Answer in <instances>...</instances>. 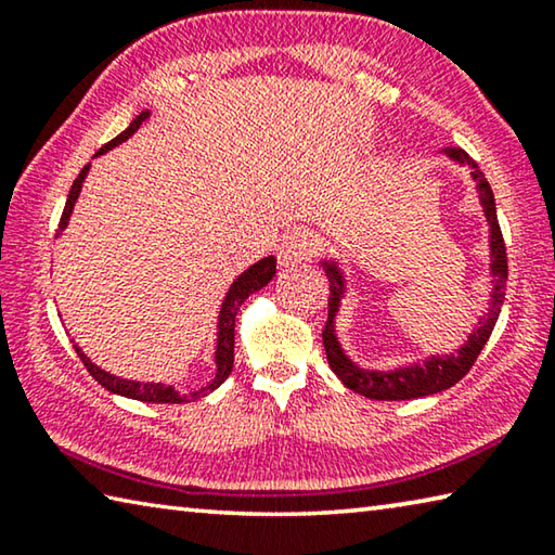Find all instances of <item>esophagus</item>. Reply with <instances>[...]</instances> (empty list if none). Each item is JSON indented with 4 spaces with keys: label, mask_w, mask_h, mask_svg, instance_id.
<instances>
[{
    "label": "esophagus",
    "mask_w": 555,
    "mask_h": 555,
    "mask_svg": "<svg viewBox=\"0 0 555 555\" xmlns=\"http://www.w3.org/2000/svg\"><path fill=\"white\" fill-rule=\"evenodd\" d=\"M313 234L306 232V230H294L288 232L284 240L279 242L276 247V257H279V264L284 269H291L300 264V261H308L313 257Z\"/></svg>",
    "instance_id": "esophagus-1"
}]
</instances>
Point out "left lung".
Listing matches in <instances>:
<instances>
[{"mask_svg": "<svg viewBox=\"0 0 555 555\" xmlns=\"http://www.w3.org/2000/svg\"><path fill=\"white\" fill-rule=\"evenodd\" d=\"M448 156L450 162L457 166H465L473 178L477 198H480L485 220L490 224V276H492V291H490V304H487V313L477 321V327L467 335V340L450 354H428L424 362H406L399 364L393 370H367L360 367L350 354L345 352V347L337 337V313H340L343 298L347 296V276L343 271V264L335 257L321 259V267L325 271L327 281H331V298H327V323L323 331V345L327 354V364L337 374L347 389L367 399L377 401H406V399H421L430 397V393L446 391L465 377L473 367L477 354L482 352V347L490 340L494 331L496 318H500L502 304H504V291H506V247L502 240L500 222H496V205L494 193L490 183H487L485 173L477 168L467 152L455 146H448L440 152Z\"/></svg>", "mask_w": 555, "mask_h": 555, "instance_id": "1", "label": "left lung"}]
</instances>
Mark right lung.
<instances>
[{
    "mask_svg": "<svg viewBox=\"0 0 555 555\" xmlns=\"http://www.w3.org/2000/svg\"><path fill=\"white\" fill-rule=\"evenodd\" d=\"M152 115L149 109H142L139 115L129 121V127L121 131V134H117L112 142H107L105 146L100 149V152L92 156L98 158L102 154L112 152V149L119 146L121 142H127V139L134 134V131L142 127V121ZM88 171H90V164L82 168V171L78 173V178H75V183L70 188L68 193V201H65V208H63V215H61V224H59V232H55V237H61L63 230L68 228L70 222V215H73V208L75 203H78V195L82 191V183H86L88 178ZM276 276V259L274 257H264L259 259L257 264H251L249 269H244L242 274L232 281L228 294H224L222 298V306H220V313H218V340H215V377L205 384L203 389L198 391H191V393H181L178 391L173 384H164V382H137V379H125V377H117V374H112L107 370L98 367L95 362L90 360V357L80 350L78 345H75V352H78V357L82 360V364H86L88 372L95 377V382H100L102 387H105L107 391L112 393H119V397H127V399H137V401H146V403H188L191 399H201V397H208L210 391H215L220 387V384L230 377L232 372V362H234V318H237V311L240 306L247 300L251 294H257L259 288H264L271 279Z\"/></svg>",
    "mask_w": 555,
    "mask_h": 555,
    "instance_id": "right-lung-1",
    "label": "right lung"
}]
</instances>
